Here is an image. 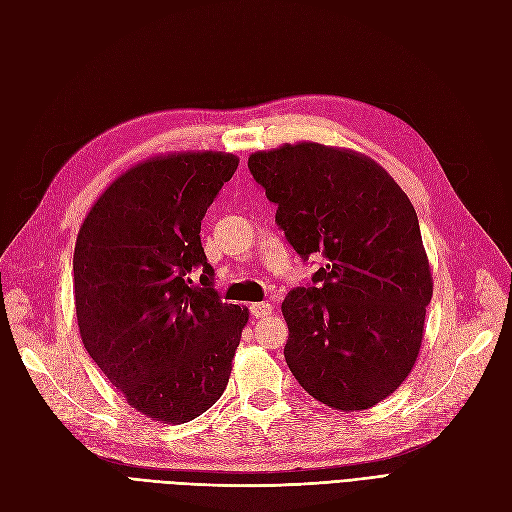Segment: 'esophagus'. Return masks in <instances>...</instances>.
I'll return each instance as SVG.
<instances>
[{"label":"esophagus","instance_id":"obj_1","mask_svg":"<svg viewBox=\"0 0 512 512\" xmlns=\"http://www.w3.org/2000/svg\"><path fill=\"white\" fill-rule=\"evenodd\" d=\"M250 311L254 317H258V320H262V317H269L273 313V305L271 303H252L250 305Z\"/></svg>","mask_w":512,"mask_h":512}]
</instances>
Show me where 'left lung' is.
<instances>
[{
  "instance_id": "obj_1",
  "label": "left lung",
  "mask_w": 512,
  "mask_h": 512,
  "mask_svg": "<svg viewBox=\"0 0 512 512\" xmlns=\"http://www.w3.org/2000/svg\"><path fill=\"white\" fill-rule=\"evenodd\" d=\"M248 167L296 254L324 256L281 303L292 375L330 409H370L409 377L424 339L432 273L415 207L354 150L284 144Z\"/></svg>"
}]
</instances>
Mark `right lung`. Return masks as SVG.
I'll return each mask as SVG.
<instances>
[{"label":"right lung","instance_id":"right-lung-1","mask_svg":"<svg viewBox=\"0 0 512 512\" xmlns=\"http://www.w3.org/2000/svg\"><path fill=\"white\" fill-rule=\"evenodd\" d=\"M237 167L235 154L211 150L148 158L101 192L76 239L82 343L131 407L161 424L214 407L248 324V309L220 301L199 235Z\"/></svg>","mask_w":512,"mask_h":512}]
</instances>
